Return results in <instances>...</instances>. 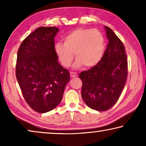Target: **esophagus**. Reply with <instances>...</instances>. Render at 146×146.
Returning a JSON list of instances; mask_svg holds the SVG:
<instances>
[{"label":"esophagus","mask_w":146,"mask_h":146,"mask_svg":"<svg viewBox=\"0 0 146 146\" xmlns=\"http://www.w3.org/2000/svg\"><path fill=\"white\" fill-rule=\"evenodd\" d=\"M70 76L71 78H75L77 76V74L74 72H70Z\"/></svg>","instance_id":"34e87169"}]
</instances>
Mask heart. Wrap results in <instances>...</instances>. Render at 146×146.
Returning <instances> with one entry per match:
<instances>
[{"instance_id":"obj_1","label":"heart","mask_w":146,"mask_h":146,"mask_svg":"<svg viewBox=\"0 0 146 146\" xmlns=\"http://www.w3.org/2000/svg\"><path fill=\"white\" fill-rule=\"evenodd\" d=\"M106 50V39L97 29H76L56 43L55 51L64 66L70 67L75 55V67L93 68L102 60Z\"/></svg>"}]
</instances>
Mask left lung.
<instances>
[{
    "label": "left lung",
    "instance_id": "left-lung-1",
    "mask_svg": "<svg viewBox=\"0 0 146 146\" xmlns=\"http://www.w3.org/2000/svg\"><path fill=\"white\" fill-rule=\"evenodd\" d=\"M108 44L97 66L79 74L81 95L89 108L98 111L110 109L117 102L127 76V61L122 41L111 29L105 26Z\"/></svg>",
    "mask_w": 146,
    "mask_h": 146
}]
</instances>
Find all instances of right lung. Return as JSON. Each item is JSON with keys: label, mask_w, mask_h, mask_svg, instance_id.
Returning <instances> with one entry per match:
<instances>
[{"label": "right lung", "mask_w": 146, "mask_h": 146, "mask_svg": "<svg viewBox=\"0 0 146 146\" xmlns=\"http://www.w3.org/2000/svg\"><path fill=\"white\" fill-rule=\"evenodd\" d=\"M58 32L56 27L36 29L23 40L17 53V81L26 102L38 113L50 111L59 104L70 79L55 51Z\"/></svg>", "instance_id": "add662e5"}]
</instances>
